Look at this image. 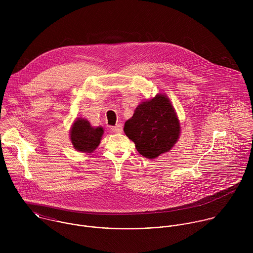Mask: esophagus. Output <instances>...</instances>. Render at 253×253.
<instances>
[{
  "label": "esophagus",
  "mask_w": 253,
  "mask_h": 253,
  "mask_svg": "<svg viewBox=\"0 0 253 253\" xmlns=\"http://www.w3.org/2000/svg\"><path fill=\"white\" fill-rule=\"evenodd\" d=\"M111 129L113 132H116V133H121L123 131V126L121 124L115 126H111Z\"/></svg>",
  "instance_id": "34e87169"
}]
</instances>
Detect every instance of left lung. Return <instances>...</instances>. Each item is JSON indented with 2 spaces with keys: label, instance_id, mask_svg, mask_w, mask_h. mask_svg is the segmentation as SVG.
Instances as JSON below:
<instances>
[{
  "label": "left lung",
  "instance_id": "8db88e82",
  "mask_svg": "<svg viewBox=\"0 0 253 253\" xmlns=\"http://www.w3.org/2000/svg\"><path fill=\"white\" fill-rule=\"evenodd\" d=\"M124 131L139 154L156 159L177 142L180 124L169 97L157 94L136 107L133 116L126 122Z\"/></svg>",
  "mask_w": 253,
  "mask_h": 253
}]
</instances>
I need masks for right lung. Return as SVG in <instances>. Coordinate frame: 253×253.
<instances>
[{"instance_id":"obj_1","label":"right lung","mask_w":253,"mask_h":253,"mask_svg":"<svg viewBox=\"0 0 253 253\" xmlns=\"http://www.w3.org/2000/svg\"><path fill=\"white\" fill-rule=\"evenodd\" d=\"M103 132L101 126L93 127L85 119L78 118L71 127L70 139L77 151L91 153L100 143Z\"/></svg>"}]
</instances>
